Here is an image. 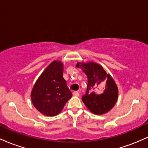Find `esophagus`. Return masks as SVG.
Instances as JSON below:
<instances>
[{
	"mask_svg": "<svg viewBox=\"0 0 148 148\" xmlns=\"http://www.w3.org/2000/svg\"><path fill=\"white\" fill-rule=\"evenodd\" d=\"M73 95L76 96V97H79V93L78 91H74L73 92Z\"/></svg>",
	"mask_w": 148,
	"mask_h": 148,
	"instance_id": "1",
	"label": "esophagus"
}]
</instances>
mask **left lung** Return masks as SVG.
Here are the masks:
<instances>
[{
  "instance_id": "left-lung-1",
  "label": "left lung",
  "mask_w": 148,
  "mask_h": 148,
  "mask_svg": "<svg viewBox=\"0 0 148 148\" xmlns=\"http://www.w3.org/2000/svg\"><path fill=\"white\" fill-rule=\"evenodd\" d=\"M76 67L88 77V86L82 101L95 115L106 113L114 106L118 98V88L112 76L95 62H79Z\"/></svg>"
}]
</instances>
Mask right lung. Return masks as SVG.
Here are the masks:
<instances>
[{
    "label": "right lung",
    "instance_id": "1",
    "mask_svg": "<svg viewBox=\"0 0 148 148\" xmlns=\"http://www.w3.org/2000/svg\"><path fill=\"white\" fill-rule=\"evenodd\" d=\"M64 64L54 60L49 64L34 84L31 101L39 112L46 116H55L63 109L72 94L63 78Z\"/></svg>",
    "mask_w": 148,
    "mask_h": 148
}]
</instances>
